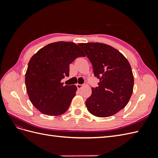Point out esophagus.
Segmentation results:
<instances>
[{
	"instance_id": "esophagus-1",
	"label": "esophagus",
	"mask_w": 158,
	"mask_h": 158,
	"mask_svg": "<svg viewBox=\"0 0 158 158\" xmlns=\"http://www.w3.org/2000/svg\"><path fill=\"white\" fill-rule=\"evenodd\" d=\"M83 86H84V85H83V84H76V87H77L78 89H80L82 88Z\"/></svg>"
}]
</instances>
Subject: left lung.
Masks as SVG:
<instances>
[{
	"label": "left lung",
	"mask_w": 158,
	"mask_h": 158,
	"mask_svg": "<svg viewBox=\"0 0 158 158\" xmlns=\"http://www.w3.org/2000/svg\"><path fill=\"white\" fill-rule=\"evenodd\" d=\"M93 66L98 86L86 101L88 111L98 117H107L125 108L134 87V77L128 61L111 46L99 43L80 44Z\"/></svg>",
	"instance_id": "obj_1"
}]
</instances>
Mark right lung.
<instances>
[{"instance_id":"add662e5","label":"right lung","mask_w":158,"mask_h":158,"mask_svg":"<svg viewBox=\"0 0 158 158\" xmlns=\"http://www.w3.org/2000/svg\"><path fill=\"white\" fill-rule=\"evenodd\" d=\"M85 56L73 42L52 43L38 51L28 63L25 76L27 92L33 106L51 116L67 111L77 88L64 85L61 80L69 76V64Z\"/></svg>"}]
</instances>
